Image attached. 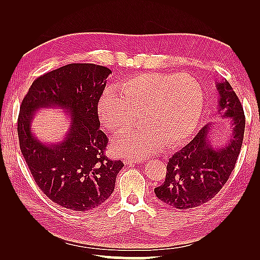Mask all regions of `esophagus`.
Segmentation results:
<instances>
[{
	"mask_svg": "<svg viewBox=\"0 0 260 260\" xmlns=\"http://www.w3.org/2000/svg\"><path fill=\"white\" fill-rule=\"evenodd\" d=\"M124 164L125 165H132V164H138V162H141L139 159H133V158H124L123 159Z\"/></svg>",
	"mask_w": 260,
	"mask_h": 260,
	"instance_id": "1",
	"label": "esophagus"
}]
</instances>
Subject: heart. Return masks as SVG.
<instances>
[{
    "instance_id": "obj_1",
    "label": "heart",
    "mask_w": 260,
    "mask_h": 260,
    "mask_svg": "<svg viewBox=\"0 0 260 260\" xmlns=\"http://www.w3.org/2000/svg\"><path fill=\"white\" fill-rule=\"evenodd\" d=\"M204 105L201 83L187 74L147 73L124 80L119 92L106 91L99 103L102 121L113 132H121L135 122L137 113L143 125L114 142L122 156L144 158L167 142L179 144L199 123Z\"/></svg>"
}]
</instances>
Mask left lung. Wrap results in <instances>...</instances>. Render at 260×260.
<instances>
[{
	"label": "left lung",
	"mask_w": 260,
	"mask_h": 260,
	"mask_svg": "<svg viewBox=\"0 0 260 260\" xmlns=\"http://www.w3.org/2000/svg\"><path fill=\"white\" fill-rule=\"evenodd\" d=\"M217 113L231 121V138L224 146L214 148L209 141L212 124L203 127L190 143L172 155L166 179L155 187L158 200L178 209L198 207L221 190L235 167L245 130L241 102L226 80L217 82Z\"/></svg>",
	"instance_id": "left-lung-1"
}]
</instances>
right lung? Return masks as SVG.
Masks as SVG:
<instances>
[{
  "mask_svg": "<svg viewBox=\"0 0 260 260\" xmlns=\"http://www.w3.org/2000/svg\"><path fill=\"white\" fill-rule=\"evenodd\" d=\"M112 70L95 64H69L34 81L18 116L21 154L37 185L54 203L86 211L104 203L115 188L121 160L105 155L108 139L100 130L98 104ZM69 113L70 129L55 145H45L30 131L38 109Z\"/></svg>",
  "mask_w": 260,
  "mask_h": 260,
  "instance_id": "1",
  "label": "right lung"
}]
</instances>
